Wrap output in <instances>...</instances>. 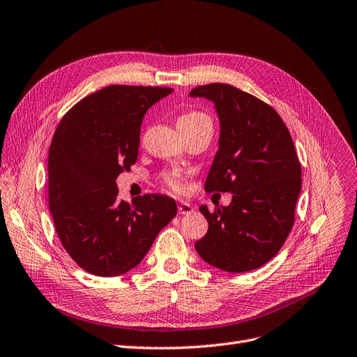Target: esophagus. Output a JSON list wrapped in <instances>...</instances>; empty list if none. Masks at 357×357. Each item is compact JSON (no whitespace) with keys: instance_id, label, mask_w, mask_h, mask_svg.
<instances>
[{"instance_id":"1","label":"esophagus","mask_w":357,"mask_h":357,"mask_svg":"<svg viewBox=\"0 0 357 357\" xmlns=\"http://www.w3.org/2000/svg\"><path fill=\"white\" fill-rule=\"evenodd\" d=\"M177 211H178V213H180V215H189V213H192V212H193V206H192V205H189V203H184V202H181V203H178Z\"/></svg>"}]
</instances>
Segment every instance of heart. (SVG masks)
<instances>
[{
  "mask_svg": "<svg viewBox=\"0 0 357 357\" xmlns=\"http://www.w3.org/2000/svg\"><path fill=\"white\" fill-rule=\"evenodd\" d=\"M199 122H211V119L200 112H188L184 113L180 119H178V126L180 125H192V123H199ZM161 181L165 185L167 189H169L174 193H181L184 190V183L183 178L178 173L176 172H165L161 176Z\"/></svg>",
  "mask_w": 357,
  "mask_h": 357,
  "instance_id": "heart-1",
  "label": "heart"
}]
</instances>
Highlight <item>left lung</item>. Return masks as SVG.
<instances>
[{
    "label": "left lung",
    "instance_id": "obj_1",
    "mask_svg": "<svg viewBox=\"0 0 357 357\" xmlns=\"http://www.w3.org/2000/svg\"><path fill=\"white\" fill-rule=\"evenodd\" d=\"M190 96L212 100L220 121L205 190L232 193L229 206H200L209 229L196 251L231 273L254 270L276 256L295 224L302 177L291 132L266 101L231 84L199 86Z\"/></svg>",
    "mask_w": 357,
    "mask_h": 357
}]
</instances>
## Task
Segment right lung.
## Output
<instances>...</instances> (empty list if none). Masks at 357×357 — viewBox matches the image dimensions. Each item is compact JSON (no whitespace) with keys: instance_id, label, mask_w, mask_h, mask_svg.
Listing matches in <instances>:
<instances>
[{"instance_id":"add662e5","label":"right lung","mask_w":357,"mask_h":357,"mask_svg":"<svg viewBox=\"0 0 357 357\" xmlns=\"http://www.w3.org/2000/svg\"><path fill=\"white\" fill-rule=\"evenodd\" d=\"M169 87L109 86L65 113L49 146V209L70 257L101 278L138 266L177 213L176 202L144 195L119 200L117 176L138 160L146 110Z\"/></svg>"}]
</instances>
